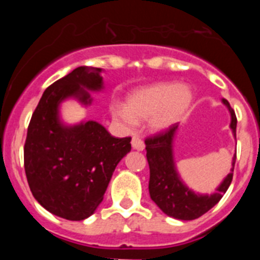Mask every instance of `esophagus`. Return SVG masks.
<instances>
[{
  "label": "esophagus",
  "mask_w": 260,
  "mask_h": 260,
  "mask_svg": "<svg viewBox=\"0 0 260 260\" xmlns=\"http://www.w3.org/2000/svg\"><path fill=\"white\" fill-rule=\"evenodd\" d=\"M132 146H133V148H134V150H137V151H143L144 150V142L142 141L139 137H133Z\"/></svg>",
  "instance_id": "1"
}]
</instances>
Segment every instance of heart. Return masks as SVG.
I'll return each mask as SVG.
<instances>
[{
    "label": "heart",
    "instance_id": "heart-1",
    "mask_svg": "<svg viewBox=\"0 0 260 260\" xmlns=\"http://www.w3.org/2000/svg\"><path fill=\"white\" fill-rule=\"evenodd\" d=\"M192 100L194 93L187 84L161 82L134 91L126 100V107L113 108V116L127 128H134L137 121L148 119L153 133H162L186 116Z\"/></svg>",
    "mask_w": 260,
    "mask_h": 260
}]
</instances>
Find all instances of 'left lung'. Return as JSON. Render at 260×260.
<instances>
[{
  "label": "left lung",
  "instance_id": "obj_1",
  "mask_svg": "<svg viewBox=\"0 0 260 260\" xmlns=\"http://www.w3.org/2000/svg\"><path fill=\"white\" fill-rule=\"evenodd\" d=\"M222 104L228 108L231 113V128L236 138L237 117L228 100L222 99ZM177 128L178 125L176 123L167 132L146 139L147 161L150 165L148 190L151 199L168 216L178 220H194L219 203L222 195L226 192L233 178L236 153L232 161L231 173L216 187V191L211 195L198 194L183 183L177 172L173 155V139Z\"/></svg>",
  "mask_w": 260,
  "mask_h": 260
}]
</instances>
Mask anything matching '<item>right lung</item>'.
<instances>
[{
    "label": "right lung",
    "instance_id": "add662e5",
    "mask_svg": "<svg viewBox=\"0 0 260 260\" xmlns=\"http://www.w3.org/2000/svg\"><path fill=\"white\" fill-rule=\"evenodd\" d=\"M102 69L79 66L48 87L29 121L24 171L29 189L47 211L80 221L103 202L117 164L132 150V138H114L96 121L65 125L59 104L69 98L89 105L86 91H102Z\"/></svg>",
    "mask_w": 260,
    "mask_h": 260
}]
</instances>
